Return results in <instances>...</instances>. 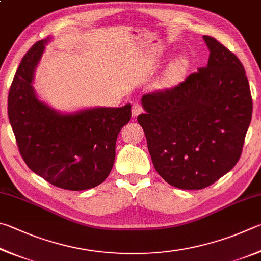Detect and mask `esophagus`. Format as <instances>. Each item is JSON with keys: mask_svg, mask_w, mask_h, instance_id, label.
I'll return each mask as SVG.
<instances>
[{"mask_svg": "<svg viewBox=\"0 0 261 261\" xmlns=\"http://www.w3.org/2000/svg\"><path fill=\"white\" fill-rule=\"evenodd\" d=\"M142 111H143L142 107H141L139 103H134L133 108H132V116H133V118H136L140 113H142Z\"/></svg>", "mask_w": 261, "mask_h": 261, "instance_id": "34e87169", "label": "esophagus"}]
</instances>
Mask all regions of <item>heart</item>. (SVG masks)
<instances>
[{"label":"heart","mask_w":261,"mask_h":261,"mask_svg":"<svg viewBox=\"0 0 261 261\" xmlns=\"http://www.w3.org/2000/svg\"><path fill=\"white\" fill-rule=\"evenodd\" d=\"M187 61L186 58L181 57L177 58L176 61L173 62L166 72L162 75L161 79L157 82V87L161 89H170L175 87L181 81L186 72Z\"/></svg>","instance_id":"obj_1"}]
</instances>
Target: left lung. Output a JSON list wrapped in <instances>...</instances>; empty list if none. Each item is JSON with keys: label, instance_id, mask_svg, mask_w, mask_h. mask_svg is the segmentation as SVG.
I'll return each mask as SVG.
<instances>
[{"label": "left lung", "instance_id": "1", "mask_svg": "<svg viewBox=\"0 0 261 261\" xmlns=\"http://www.w3.org/2000/svg\"><path fill=\"white\" fill-rule=\"evenodd\" d=\"M206 67L172 89L145 94L142 126L153 166L186 190L211 186L236 165L252 117L245 70L225 45L204 35Z\"/></svg>", "mask_w": 261, "mask_h": 261}]
</instances>
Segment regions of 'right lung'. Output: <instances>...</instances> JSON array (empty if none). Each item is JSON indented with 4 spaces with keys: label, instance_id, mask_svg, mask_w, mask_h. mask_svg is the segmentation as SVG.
<instances>
[{
    "label": "right lung",
    "instance_id": "obj_1",
    "mask_svg": "<svg viewBox=\"0 0 261 261\" xmlns=\"http://www.w3.org/2000/svg\"><path fill=\"white\" fill-rule=\"evenodd\" d=\"M50 38L22 57L9 90L8 116L22 159L35 174L67 190H87L107 179L116 158L119 132L132 105L62 113L36 95V67Z\"/></svg>",
    "mask_w": 261,
    "mask_h": 261
}]
</instances>
